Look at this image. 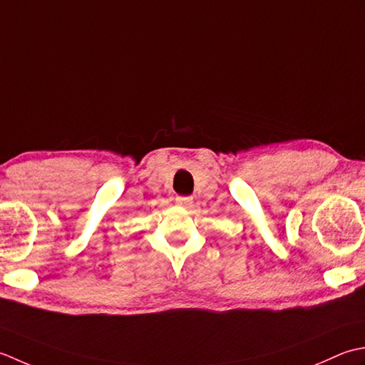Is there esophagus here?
I'll return each instance as SVG.
<instances>
[{
  "label": "esophagus",
  "instance_id": "34e87169",
  "mask_svg": "<svg viewBox=\"0 0 365 365\" xmlns=\"http://www.w3.org/2000/svg\"><path fill=\"white\" fill-rule=\"evenodd\" d=\"M176 203L184 207H189L193 203L192 197H176Z\"/></svg>",
  "mask_w": 365,
  "mask_h": 365
}]
</instances>
